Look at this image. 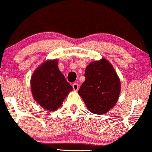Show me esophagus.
<instances>
[{
    "mask_svg": "<svg viewBox=\"0 0 152 152\" xmlns=\"http://www.w3.org/2000/svg\"><path fill=\"white\" fill-rule=\"evenodd\" d=\"M72 87L75 91H77L78 88H79V84L77 83H75L72 84Z\"/></svg>",
    "mask_w": 152,
    "mask_h": 152,
    "instance_id": "esophagus-1",
    "label": "esophagus"
}]
</instances>
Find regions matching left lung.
I'll return each instance as SVG.
<instances>
[{
	"label": "left lung",
	"mask_w": 152,
	"mask_h": 152,
	"mask_svg": "<svg viewBox=\"0 0 152 152\" xmlns=\"http://www.w3.org/2000/svg\"><path fill=\"white\" fill-rule=\"evenodd\" d=\"M85 81L78 90L87 109L96 115L110 110L118 101L121 82L112 64L103 58L87 66Z\"/></svg>",
	"instance_id": "obj_1"
}]
</instances>
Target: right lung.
<instances>
[{"mask_svg":"<svg viewBox=\"0 0 152 152\" xmlns=\"http://www.w3.org/2000/svg\"><path fill=\"white\" fill-rule=\"evenodd\" d=\"M33 97L42 107L55 111L61 107L72 86L60 72L58 61H48L35 70L31 78Z\"/></svg>","mask_w":152,"mask_h":152,"instance_id":"add662e5","label":"right lung"}]
</instances>
